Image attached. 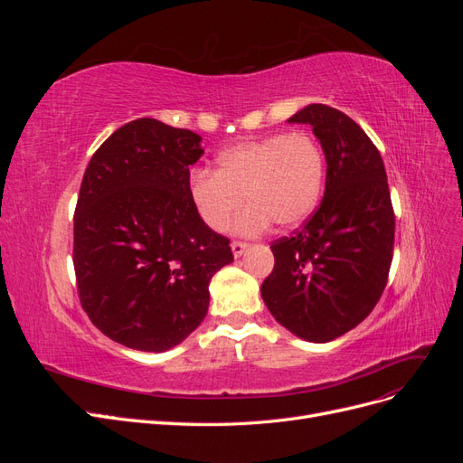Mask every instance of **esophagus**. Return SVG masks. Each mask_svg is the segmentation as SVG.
Segmentation results:
<instances>
[{
    "mask_svg": "<svg viewBox=\"0 0 463 463\" xmlns=\"http://www.w3.org/2000/svg\"><path fill=\"white\" fill-rule=\"evenodd\" d=\"M247 249H249V243H245V241H232V250H233L235 259L241 257Z\"/></svg>",
    "mask_w": 463,
    "mask_h": 463,
    "instance_id": "obj_1",
    "label": "esophagus"
}]
</instances>
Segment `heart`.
<instances>
[{"instance_id":"heart-1","label":"heart","mask_w":463,"mask_h":463,"mask_svg":"<svg viewBox=\"0 0 463 463\" xmlns=\"http://www.w3.org/2000/svg\"><path fill=\"white\" fill-rule=\"evenodd\" d=\"M325 152L309 133H274L237 143L218 156V170H194L189 199L201 220L226 232L232 218L241 233H259L270 222L293 228L311 216L325 185Z\"/></svg>"}]
</instances>
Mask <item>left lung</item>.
<instances>
[{
  "mask_svg": "<svg viewBox=\"0 0 463 463\" xmlns=\"http://www.w3.org/2000/svg\"><path fill=\"white\" fill-rule=\"evenodd\" d=\"M289 123L313 128L326 156V189L299 230L272 241L274 269L260 293L279 325L322 344L355 328L381 299L396 216L381 152L352 118L309 104Z\"/></svg>",
  "mask_w": 463,
  "mask_h": 463,
  "instance_id": "1",
  "label": "left lung"
}]
</instances>
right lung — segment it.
Returning a JSON list of instances; mask_svg holds the SVG:
<instances>
[{"instance_id": "obj_1", "label": "right lung", "mask_w": 463, "mask_h": 463, "mask_svg": "<svg viewBox=\"0 0 463 463\" xmlns=\"http://www.w3.org/2000/svg\"><path fill=\"white\" fill-rule=\"evenodd\" d=\"M201 137L141 118L98 148L75 208L73 264L82 309L114 342L165 352L208 311V284L233 260L189 199Z\"/></svg>"}]
</instances>
